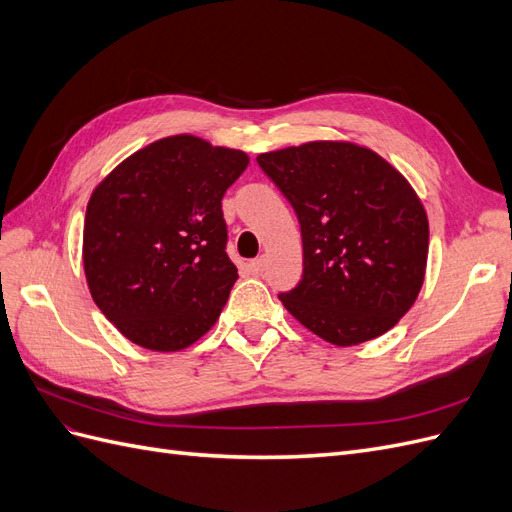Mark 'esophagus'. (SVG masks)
I'll return each mask as SVG.
<instances>
[{
  "instance_id": "1",
  "label": "esophagus",
  "mask_w": 512,
  "mask_h": 512,
  "mask_svg": "<svg viewBox=\"0 0 512 512\" xmlns=\"http://www.w3.org/2000/svg\"><path fill=\"white\" fill-rule=\"evenodd\" d=\"M265 269H267V258H265V256H258V258H254V260L250 262V271H252L254 275H260Z\"/></svg>"
}]
</instances>
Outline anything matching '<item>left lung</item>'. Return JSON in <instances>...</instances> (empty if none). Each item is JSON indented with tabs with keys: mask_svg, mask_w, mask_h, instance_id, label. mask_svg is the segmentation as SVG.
<instances>
[{
	"mask_svg": "<svg viewBox=\"0 0 512 512\" xmlns=\"http://www.w3.org/2000/svg\"><path fill=\"white\" fill-rule=\"evenodd\" d=\"M301 224L303 277L280 301L318 337L356 346L393 329L423 286L429 224L410 183L371 149L318 141L260 153Z\"/></svg>",
	"mask_w": 512,
	"mask_h": 512,
	"instance_id": "8db88e82",
	"label": "left lung"
}]
</instances>
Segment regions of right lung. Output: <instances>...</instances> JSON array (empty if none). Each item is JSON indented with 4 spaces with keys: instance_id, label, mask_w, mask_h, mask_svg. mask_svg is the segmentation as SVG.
<instances>
[{
    "instance_id": "add662e5",
    "label": "right lung",
    "mask_w": 512,
    "mask_h": 512,
    "mask_svg": "<svg viewBox=\"0 0 512 512\" xmlns=\"http://www.w3.org/2000/svg\"><path fill=\"white\" fill-rule=\"evenodd\" d=\"M250 164L190 134L121 162L89 198L83 265L100 312L130 342L175 352L203 337L237 282L222 198Z\"/></svg>"
}]
</instances>
